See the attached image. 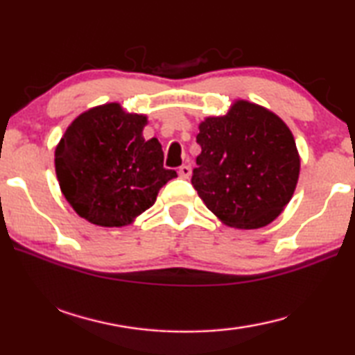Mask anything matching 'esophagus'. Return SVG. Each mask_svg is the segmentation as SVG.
I'll return each instance as SVG.
<instances>
[{
    "label": "esophagus",
    "instance_id": "34e87169",
    "mask_svg": "<svg viewBox=\"0 0 355 355\" xmlns=\"http://www.w3.org/2000/svg\"><path fill=\"white\" fill-rule=\"evenodd\" d=\"M178 173H180V177H182V178H189V177H191V173H192L191 166H189V164H184V166H182V167H180Z\"/></svg>",
    "mask_w": 355,
    "mask_h": 355
}]
</instances>
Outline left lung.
Returning a JSON list of instances; mask_svg holds the SVG:
<instances>
[{
    "label": "left lung",
    "mask_w": 355,
    "mask_h": 355,
    "mask_svg": "<svg viewBox=\"0 0 355 355\" xmlns=\"http://www.w3.org/2000/svg\"><path fill=\"white\" fill-rule=\"evenodd\" d=\"M202 153L191 183L225 225L260 228L277 218L296 189L300 159L284 120L238 100L225 116L199 125Z\"/></svg>",
    "instance_id": "obj_1"
}]
</instances>
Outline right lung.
Wrapping results in <instances>:
<instances>
[{
    "label": "right lung",
    "instance_id": "add662e5",
    "mask_svg": "<svg viewBox=\"0 0 355 355\" xmlns=\"http://www.w3.org/2000/svg\"><path fill=\"white\" fill-rule=\"evenodd\" d=\"M146 125V116L119 103L92 107L71 122L55 166L64 197L81 218L100 227L128 225L177 177L164 169L158 139H144Z\"/></svg>",
    "mask_w": 355,
    "mask_h": 355
}]
</instances>
